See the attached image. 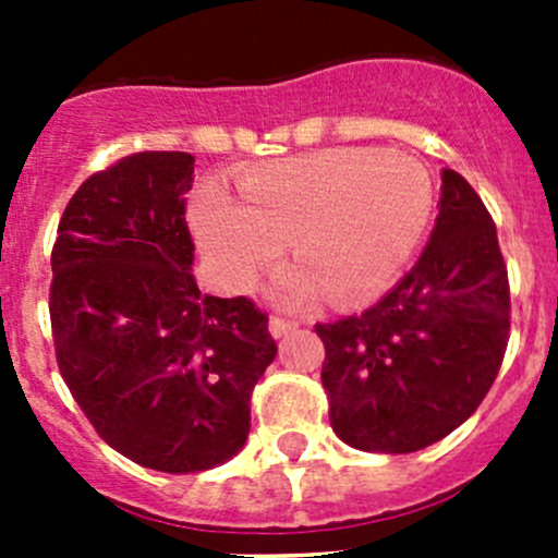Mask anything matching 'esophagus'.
Returning <instances> with one entry per match:
<instances>
[{
	"label": "esophagus",
	"mask_w": 558,
	"mask_h": 558,
	"mask_svg": "<svg viewBox=\"0 0 558 558\" xmlns=\"http://www.w3.org/2000/svg\"><path fill=\"white\" fill-rule=\"evenodd\" d=\"M296 320H286V318H278V315H272V318H269V335L272 337H286L289 335V331H294L296 329Z\"/></svg>",
	"instance_id": "obj_1"
}]
</instances>
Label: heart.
<instances>
[{"label":"heart","mask_w":558,"mask_h":558,"mask_svg":"<svg viewBox=\"0 0 558 558\" xmlns=\"http://www.w3.org/2000/svg\"><path fill=\"white\" fill-rule=\"evenodd\" d=\"M435 213V183L421 161L397 150L324 148L240 178V202L210 183L191 223L223 283L245 291L291 243L300 267L280 275L272 296L307 305H359L388 289L415 256Z\"/></svg>","instance_id":"obj_1"}]
</instances>
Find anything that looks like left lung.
<instances>
[{
    "instance_id": "left-lung-1",
    "label": "left lung",
    "mask_w": 558,
    "mask_h": 558,
    "mask_svg": "<svg viewBox=\"0 0 558 558\" xmlns=\"http://www.w3.org/2000/svg\"><path fill=\"white\" fill-rule=\"evenodd\" d=\"M437 207L424 253L384 300L315 326L331 429L359 451L413 453L451 435L508 348V267L492 216L453 170H442Z\"/></svg>"
}]
</instances>
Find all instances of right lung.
Here are the masks:
<instances>
[{"label":"right lung","instance_id":"add662e5","mask_svg":"<svg viewBox=\"0 0 558 558\" xmlns=\"http://www.w3.org/2000/svg\"><path fill=\"white\" fill-rule=\"evenodd\" d=\"M191 183V154L126 156L75 191L50 256L61 378L107 446L172 475L243 451L253 386L278 353L251 300L196 286Z\"/></svg>","mask_w":558,"mask_h":558}]
</instances>
